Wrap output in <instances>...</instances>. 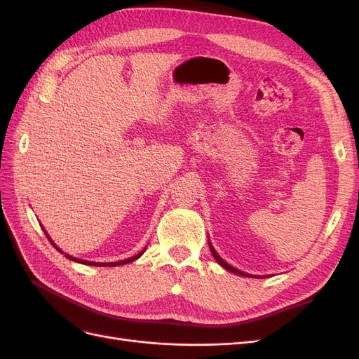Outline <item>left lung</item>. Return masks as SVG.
I'll return each mask as SVG.
<instances>
[{"label":"left lung","instance_id":"obj_1","mask_svg":"<svg viewBox=\"0 0 359 359\" xmlns=\"http://www.w3.org/2000/svg\"><path fill=\"white\" fill-rule=\"evenodd\" d=\"M210 250H211V253H212V256L215 257V260H217V262H219L223 268H226L227 271H231V273H233V274H240V276H245V277H252V276H248V274H245V273H243V271H238L236 268H233V266H231L229 264H226L224 262V260L219 256V255H217V252H215V250L212 248V245L210 244Z\"/></svg>","mask_w":359,"mask_h":359}]
</instances>
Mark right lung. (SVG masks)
I'll list each match as a JSON object with an SVG mask.
<instances>
[{"label":"right lung","instance_id":"right-lung-1","mask_svg":"<svg viewBox=\"0 0 359 359\" xmlns=\"http://www.w3.org/2000/svg\"><path fill=\"white\" fill-rule=\"evenodd\" d=\"M46 233V232H45ZM46 236H48V240L50 241V244L53 245V247H55L57 250H58V252L60 253H62L61 252V250L55 245V244H53L52 243V240H50V238H49V235L46 233ZM140 255H142V253H139L137 256H133V257H130V259H126V260H119V262H111V264H99V262H88V260H82V259H76V257H72V256H69V255H66V257H69L70 260H74V262H81V264H85V265H93V266H118V265H124V264H128V262H133V260L135 259H137Z\"/></svg>","mask_w":359,"mask_h":359}]
</instances>
